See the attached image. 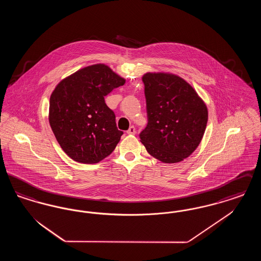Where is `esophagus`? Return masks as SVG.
Masks as SVG:
<instances>
[{
    "label": "esophagus",
    "mask_w": 261,
    "mask_h": 261,
    "mask_svg": "<svg viewBox=\"0 0 261 261\" xmlns=\"http://www.w3.org/2000/svg\"><path fill=\"white\" fill-rule=\"evenodd\" d=\"M127 134L129 135H135L136 134V129L134 126H131L128 130H127Z\"/></svg>",
    "instance_id": "esophagus-1"
}]
</instances>
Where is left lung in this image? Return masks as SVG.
Returning a JSON list of instances; mask_svg holds the SVG:
<instances>
[{
	"mask_svg": "<svg viewBox=\"0 0 261 261\" xmlns=\"http://www.w3.org/2000/svg\"><path fill=\"white\" fill-rule=\"evenodd\" d=\"M145 85L148 125L140 139L149 154L164 163L190 156L203 137L208 119L206 105L178 75L148 72Z\"/></svg>",
	"mask_w": 261,
	"mask_h": 261,
	"instance_id": "1",
	"label": "left lung"
}]
</instances>
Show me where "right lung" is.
<instances>
[{
  "instance_id": "add662e5",
  "label": "right lung",
  "mask_w": 261,
  "mask_h": 261,
  "mask_svg": "<svg viewBox=\"0 0 261 261\" xmlns=\"http://www.w3.org/2000/svg\"><path fill=\"white\" fill-rule=\"evenodd\" d=\"M125 79L103 63L79 69L62 79L50 98L49 122L63 151L73 161L98 163L110 155L122 131L105 97Z\"/></svg>"
}]
</instances>
